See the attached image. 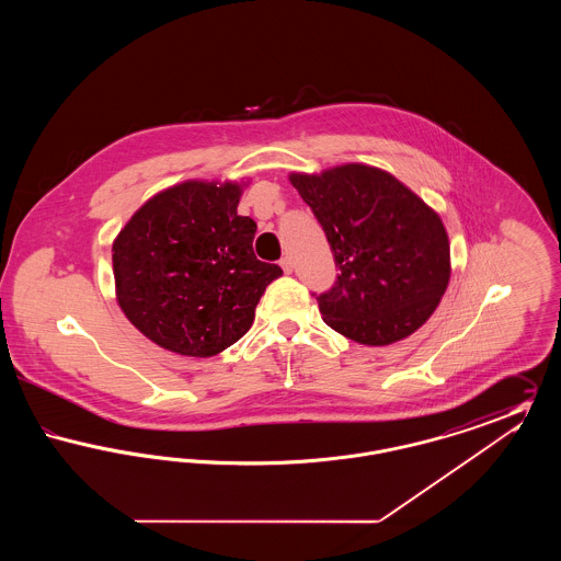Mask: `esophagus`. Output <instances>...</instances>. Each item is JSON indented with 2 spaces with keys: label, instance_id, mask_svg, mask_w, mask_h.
<instances>
[{
  "label": "esophagus",
  "instance_id": "34e87169",
  "mask_svg": "<svg viewBox=\"0 0 561 561\" xmlns=\"http://www.w3.org/2000/svg\"><path fill=\"white\" fill-rule=\"evenodd\" d=\"M279 265L284 268V273H293V259H290V256H284V259L279 261Z\"/></svg>",
  "mask_w": 561,
  "mask_h": 561
}]
</instances>
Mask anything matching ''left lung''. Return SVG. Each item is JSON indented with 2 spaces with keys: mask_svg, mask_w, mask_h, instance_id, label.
I'll use <instances>...</instances> for the list:
<instances>
[{
  "mask_svg": "<svg viewBox=\"0 0 561 561\" xmlns=\"http://www.w3.org/2000/svg\"><path fill=\"white\" fill-rule=\"evenodd\" d=\"M341 268L313 294L323 321L355 343L380 347L431 318L450 282L444 222L396 176L364 163L290 174Z\"/></svg>",
  "mask_w": 561,
  "mask_h": 561,
  "instance_id": "left-lung-1",
  "label": "left lung"
}]
</instances>
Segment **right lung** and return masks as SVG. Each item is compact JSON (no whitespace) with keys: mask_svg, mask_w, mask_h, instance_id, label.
<instances>
[{"mask_svg":"<svg viewBox=\"0 0 561 561\" xmlns=\"http://www.w3.org/2000/svg\"><path fill=\"white\" fill-rule=\"evenodd\" d=\"M240 195L238 183L165 188L113 241L117 302L161 348L210 357L231 347L284 273L256 259V222L238 214Z\"/></svg>","mask_w":561,"mask_h":561,"instance_id":"1","label":"right lung"}]
</instances>
